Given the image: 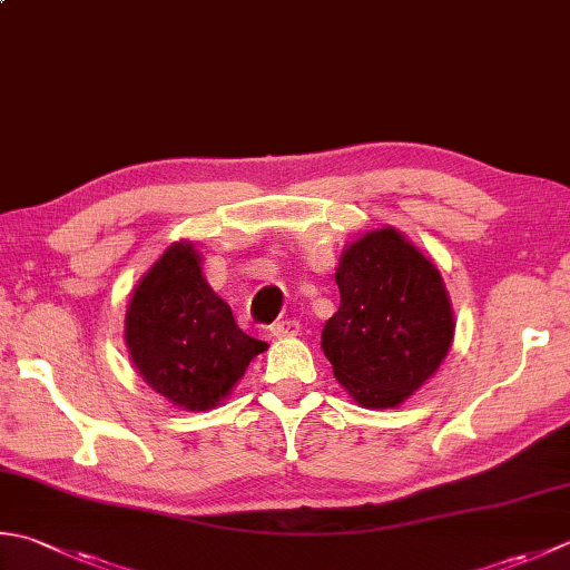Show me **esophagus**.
I'll use <instances>...</instances> for the list:
<instances>
[{"label": "esophagus", "mask_w": 570, "mask_h": 570, "mask_svg": "<svg viewBox=\"0 0 570 570\" xmlns=\"http://www.w3.org/2000/svg\"><path fill=\"white\" fill-rule=\"evenodd\" d=\"M296 333H298V323L296 321H276V323H272V326H269V338H276V341L294 338Z\"/></svg>", "instance_id": "1"}]
</instances>
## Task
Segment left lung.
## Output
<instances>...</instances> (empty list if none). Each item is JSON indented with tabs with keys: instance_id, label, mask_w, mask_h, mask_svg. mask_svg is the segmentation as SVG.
I'll return each instance as SVG.
<instances>
[{
	"instance_id": "8db88e82",
	"label": "left lung",
	"mask_w": 570,
	"mask_h": 570,
	"mask_svg": "<svg viewBox=\"0 0 570 570\" xmlns=\"http://www.w3.org/2000/svg\"><path fill=\"white\" fill-rule=\"evenodd\" d=\"M341 306L321 333L333 375L371 410L403 405L448 358L454 311L442 274L395 227L363 232L336 266Z\"/></svg>"
}]
</instances>
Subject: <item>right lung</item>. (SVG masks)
Returning a JSON list of instances; mask_svg holds the SVG:
<instances>
[{
	"label": "right lung",
	"instance_id": "right-lung-1",
	"mask_svg": "<svg viewBox=\"0 0 570 570\" xmlns=\"http://www.w3.org/2000/svg\"><path fill=\"white\" fill-rule=\"evenodd\" d=\"M130 361L155 393L183 410H209L269 343L247 336L203 274L193 242H173L132 288L126 311Z\"/></svg>",
	"mask_w": 570,
	"mask_h": 570
}]
</instances>
